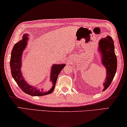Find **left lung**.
<instances>
[{"label":"left lung","mask_w":127,"mask_h":127,"mask_svg":"<svg viewBox=\"0 0 127 127\" xmlns=\"http://www.w3.org/2000/svg\"><path fill=\"white\" fill-rule=\"evenodd\" d=\"M97 50L99 54L100 55L101 65L106 69V76L103 83L104 92L110 85L117 68V59L115 54L114 42L110 36L108 35L99 40Z\"/></svg>","instance_id":"1"}]
</instances>
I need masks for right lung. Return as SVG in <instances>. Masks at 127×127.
Masks as SVG:
<instances>
[{
	"label": "right lung",
	"instance_id": "obj_1",
	"mask_svg": "<svg viewBox=\"0 0 127 127\" xmlns=\"http://www.w3.org/2000/svg\"><path fill=\"white\" fill-rule=\"evenodd\" d=\"M28 33L23 34L22 39L14 44L11 52L10 61V71L13 78L18 84L19 87L26 94L31 96H43L51 94L54 90L56 83L58 75L61 70L65 66L64 64H53L51 67L50 73V81L52 83V86L50 90L46 92H43V88H37L32 86L27 82L22 75L21 67L22 66V55L23 51L27 47L28 44Z\"/></svg>",
	"mask_w": 127,
	"mask_h": 127
}]
</instances>
